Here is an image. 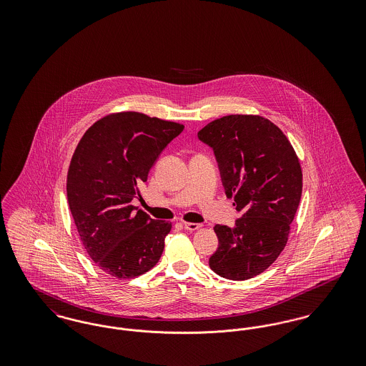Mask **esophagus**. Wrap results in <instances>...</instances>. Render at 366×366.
I'll return each instance as SVG.
<instances>
[{
    "mask_svg": "<svg viewBox=\"0 0 366 366\" xmlns=\"http://www.w3.org/2000/svg\"><path fill=\"white\" fill-rule=\"evenodd\" d=\"M184 227H185L187 230H189V232H194V230H197V229H200V227H202V224H193V222H184Z\"/></svg>",
    "mask_w": 366,
    "mask_h": 366,
    "instance_id": "1",
    "label": "esophagus"
}]
</instances>
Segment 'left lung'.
Instances as JSON below:
<instances>
[{
  "mask_svg": "<svg viewBox=\"0 0 366 366\" xmlns=\"http://www.w3.org/2000/svg\"><path fill=\"white\" fill-rule=\"evenodd\" d=\"M197 137L214 149L227 197L243 215L234 227L215 225L218 249L209 267L227 280L261 274L288 242L302 196L295 149L279 127L259 115H227Z\"/></svg>",
  "mask_w": 366,
  "mask_h": 366,
  "instance_id": "8db88e82",
  "label": "left lung"
}]
</instances>
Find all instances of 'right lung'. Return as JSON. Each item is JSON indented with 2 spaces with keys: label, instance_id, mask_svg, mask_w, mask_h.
Returning <instances> with one entry per match:
<instances>
[{
  "label": "right lung",
  "instance_id": "add662e5",
  "mask_svg": "<svg viewBox=\"0 0 366 366\" xmlns=\"http://www.w3.org/2000/svg\"><path fill=\"white\" fill-rule=\"evenodd\" d=\"M181 123L126 111L93 123L78 142L67 174L71 215L89 257L107 274L134 279L162 257L172 222L132 204Z\"/></svg>",
  "mask_w": 366,
  "mask_h": 366
}]
</instances>
